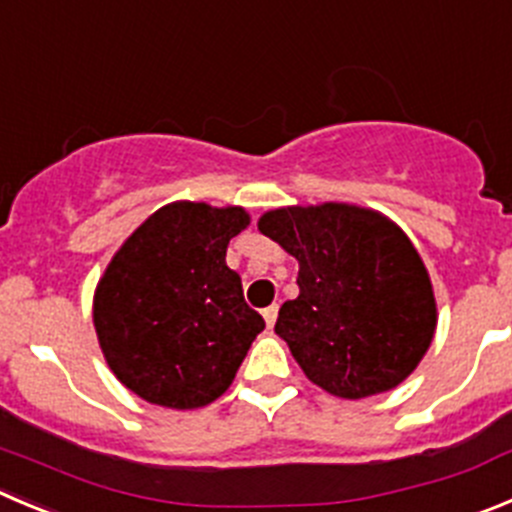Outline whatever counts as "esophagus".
Masks as SVG:
<instances>
[{"label":"esophagus","instance_id":"34e87169","mask_svg":"<svg viewBox=\"0 0 512 512\" xmlns=\"http://www.w3.org/2000/svg\"><path fill=\"white\" fill-rule=\"evenodd\" d=\"M262 318H265L267 328L275 326V321H278V305H270V308L262 310Z\"/></svg>","mask_w":512,"mask_h":512}]
</instances>
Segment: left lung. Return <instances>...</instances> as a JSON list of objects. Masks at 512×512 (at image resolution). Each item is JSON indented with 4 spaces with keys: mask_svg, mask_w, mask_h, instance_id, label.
Listing matches in <instances>:
<instances>
[{
    "mask_svg": "<svg viewBox=\"0 0 512 512\" xmlns=\"http://www.w3.org/2000/svg\"><path fill=\"white\" fill-rule=\"evenodd\" d=\"M260 232L300 262L275 333L313 384L364 399L407 379L437 326L427 267L407 234L348 204L267 212Z\"/></svg>",
    "mask_w": 512,
    "mask_h": 512,
    "instance_id": "8db88e82",
    "label": "left lung"
}]
</instances>
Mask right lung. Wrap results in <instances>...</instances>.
<instances>
[{"mask_svg": "<svg viewBox=\"0 0 512 512\" xmlns=\"http://www.w3.org/2000/svg\"><path fill=\"white\" fill-rule=\"evenodd\" d=\"M245 209L176 202L146 219L95 290L100 348L123 386L169 409L222 396L265 328L224 257Z\"/></svg>", "mask_w": 512, "mask_h": 512, "instance_id": "obj_1", "label": "right lung"}]
</instances>
